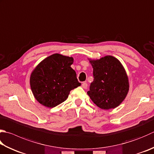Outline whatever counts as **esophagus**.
Returning a JSON list of instances; mask_svg holds the SVG:
<instances>
[{"mask_svg": "<svg viewBox=\"0 0 154 154\" xmlns=\"http://www.w3.org/2000/svg\"><path fill=\"white\" fill-rule=\"evenodd\" d=\"M82 87L83 88H87V87H88V85H87L86 82H83L82 84Z\"/></svg>", "mask_w": 154, "mask_h": 154, "instance_id": "34e87169", "label": "esophagus"}]
</instances>
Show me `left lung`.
<instances>
[{
	"mask_svg": "<svg viewBox=\"0 0 154 154\" xmlns=\"http://www.w3.org/2000/svg\"><path fill=\"white\" fill-rule=\"evenodd\" d=\"M90 62L93 68L94 80L87 94L100 109L116 108L125 98L129 88L128 77L123 65L111 56L90 60Z\"/></svg>",
	"mask_w": 154,
	"mask_h": 154,
	"instance_id": "left-lung-1",
	"label": "left lung"
}]
</instances>
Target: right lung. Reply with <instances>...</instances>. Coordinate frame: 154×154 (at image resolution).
I'll use <instances>...</instances> for the list:
<instances>
[{
    "label": "right lung",
    "mask_w": 154,
    "mask_h": 154,
    "mask_svg": "<svg viewBox=\"0 0 154 154\" xmlns=\"http://www.w3.org/2000/svg\"><path fill=\"white\" fill-rule=\"evenodd\" d=\"M72 57L55 54L46 57L33 69L30 85L35 99L53 108L65 101L72 90L81 85L71 65Z\"/></svg>",
    "instance_id": "1"
}]
</instances>
